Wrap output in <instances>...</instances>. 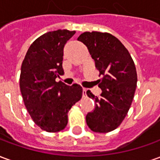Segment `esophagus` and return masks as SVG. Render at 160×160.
Here are the masks:
<instances>
[{"label": "esophagus", "mask_w": 160, "mask_h": 160, "mask_svg": "<svg viewBox=\"0 0 160 160\" xmlns=\"http://www.w3.org/2000/svg\"><path fill=\"white\" fill-rule=\"evenodd\" d=\"M87 88H83V92H82V94H83V97H86L87 96Z\"/></svg>", "instance_id": "1"}]
</instances>
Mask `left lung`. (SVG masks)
<instances>
[{
  "label": "left lung",
  "instance_id": "left-lung-1",
  "mask_svg": "<svg viewBox=\"0 0 160 160\" xmlns=\"http://www.w3.org/2000/svg\"><path fill=\"white\" fill-rule=\"evenodd\" d=\"M78 40L87 47L102 76L100 97L87 92L95 102L86 117L87 126L97 133L111 132L122 123L132 104L137 85L135 65L125 46L110 33L86 32Z\"/></svg>",
  "mask_w": 160,
  "mask_h": 160
}]
</instances>
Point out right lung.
Here are the masks:
<instances>
[{
  "instance_id": "obj_1",
  "label": "right lung",
  "mask_w": 160,
  "mask_h": 160,
  "mask_svg": "<svg viewBox=\"0 0 160 160\" xmlns=\"http://www.w3.org/2000/svg\"><path fill=\"white\" fill-rule=\"evenodd\" d=\"M74 33L68 30L44 33L31 44L21 65L19 87L27 111L41 129L50 133L65 128L68 111L82 97L80 85L56 81L64 73V45Z\"/></svg>"
}]
</instances>
